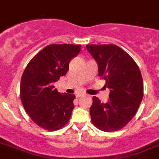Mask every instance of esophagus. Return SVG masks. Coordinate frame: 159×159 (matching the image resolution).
I'll use <instances>...</instances> for the list:
<instances>
[{
  "instance_id": "34e87169",
  "label": "esophagus",
  "mask_w": 159,
  "mask_h": 159,
  "mask_svg": "<svg viewBox=\"0 0 159 159\" xmlns=\"http://www.w3.org/2000/svg\"><path fill=\"white\" fill-rule=\"evenodd\" d=\"M84 96V94H83V93H77V94L76 95V98H80V97H81V96Z\"/></svg>"
}]
</instances>
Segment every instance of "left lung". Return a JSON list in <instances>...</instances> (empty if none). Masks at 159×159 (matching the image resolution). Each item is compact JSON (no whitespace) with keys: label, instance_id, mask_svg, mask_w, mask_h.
<instances>
[{"label":"left lung","instance_id":"obj_1","mask_svg":"<svg viewBox=\"0 0 159 159\" xmlns=\"http://www.w3.org/2000/svg\"><path fill=\"white\" fill-rule=\"evenodd\" d=\"M86 49L98 63L99 76L110 89L109 101L93 97L90 112L93 125L103 132L125 127L134 117L143 98V80L138 65L114 44H90Z\"/></svg>","mask_w":159,"mask_h":159}]
</instances>
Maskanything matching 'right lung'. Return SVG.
I'll return each instance as SVG.
<instances>
[{"mask_svg": "<svg viewBox=\"0 0 159 159\" xmlns=\"http://www.w3.org/2000/svg\"><path fill=\"white\" fill-rule=\"evenodd\" d=\"M81 45L50 44L31 59L21 77L20 95L24 109L37 125L56 131L67 124L74 94L60 93L53 83L65 76Z\"/></svg>", "mask_w": 159, "mask_h": 159, "instance_id": "obj_1", "label": "right lung"}]
</instances>
